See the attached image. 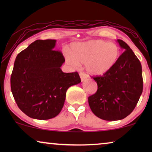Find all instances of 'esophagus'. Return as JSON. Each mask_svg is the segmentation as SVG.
<instances>
[{"label": "esophagus", "instance_id": "34e87169", "mask_svg": "<svg viewBox=\"0 0 152 152\" xmlns=\"http://www.w3.org/2000/svg\"><path fill=\"white\" fill-rule=\"evenodd\" d=\"M80 76L81 81H82V82H84V81L86 80V79L88 78V76H87V75L85 73V72H80Z\"/></svg>", "mask_w": 152, "mask_h": 152}]
</instances>
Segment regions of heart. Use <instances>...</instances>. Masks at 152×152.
<instances>
[{"mask_svg": "<svg viewBox=\"0 0 152 152\" xmlns=\"http://www.w3.org/2000/svg\"><path fill=\"white\" fill-rule=\"evenodd\" d=\"M120 50L113 42L94 39L74 44L72 53H66L67 63L73 68L85 64L86 70L93 75H102L117 63Z\"/></svg>", "mask_w": 152, "mask_h": 152, "instance_id": "b5f03b06", "label": "heart"}]
</instances>
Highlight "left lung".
Returning a JSON list of instances; mask_svg holds the SVG:
<instances>
[{"label": "left lung", "mask_w": 152, "mask_h": 152, "mask_svg": "<svg viewBox=\"0 0 152 152\" xmlns=\"http://www.w3.org/2000/svg\"><path fill=\"white\" fill-rule=\"evenodd\" d=\"M124 50L117 63L103 76L93 77L97 92L88 97L91 111L97 117L114 121L124 119L136 107L142 93V66L130 47L120 39Z\"/></svg>", "instance_id": "left-lung-1"}]
</instances>
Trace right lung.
<instances>
[{"label":"right lung","instance_id":"add662e5","mask_svg":"<svg viewBox=\"0 0 152 152\" xmlns=\"http://www.w3.org/2000/svg\"><path fill=\"white\" fill-rule=\"evenodd\" d=\"M55 39L37 40L18 54L11 75V90L18 107L29 117L55 118L61 111L66 91L80 84L77 72L65 73L61 52Z\"/></svg>","mask_w":152,"mask_h":152}]
</instances>
